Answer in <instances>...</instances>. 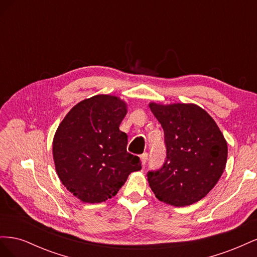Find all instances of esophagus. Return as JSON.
Segmentation results:
<instances>
[{"label": "esophagus", "mask_w": 257, "mask_h": 257, "mask_svg": "<svg viewBox=\"0 0 257 257\" xmlns=\"http://www.w3.org/2000/svg\"><path fill=\"white\" fill-rule=\"evenodd\" d=\"M147 161H148V153L142 154V155H141V162H142V164H146Z\"/></svg>", "instance_id": "esophagus-1"}]
</instances>
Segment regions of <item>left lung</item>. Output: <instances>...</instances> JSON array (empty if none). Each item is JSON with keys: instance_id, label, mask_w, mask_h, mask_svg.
I'll return each mask as SVG.
<instances>
[{"instance_id": "8db88e82", "label": "left lung", "mask_w": 257, "mask_h": 257, "mask_svg": "<svg viewBox=\"0 0 257 257\" xmlns=\"http://www.w3.org/2000/svg\"><path fill=\"white\" fill-rule=\"evenodd\" d=\"M164 130L167 157L158 172L148 173L155 197L176 207L204 198L221 178L227 143L205 109L196 104L149 103Z\"/></svg>"}]
</instances>
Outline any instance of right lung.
Returning <instances> with one entry per match:
<instances>
[{"mask_svg":"<svg viewBox=\"0 0 257 257\" xmlns=\"http://www.w3.org/2000/svg\"><path fill=\"white\" fill-rule=\"evenodd\" d=\"M127 103L98 94L76 104L58 126L52 142L56 172L67 191L83 203L113 197L128 175L142 169L126 151L127 135L119 130Z\"/></svg>","mask_w":257,"mask_h":257,"instance_id":"add662e5","label":"right lung"}]
</instances>
